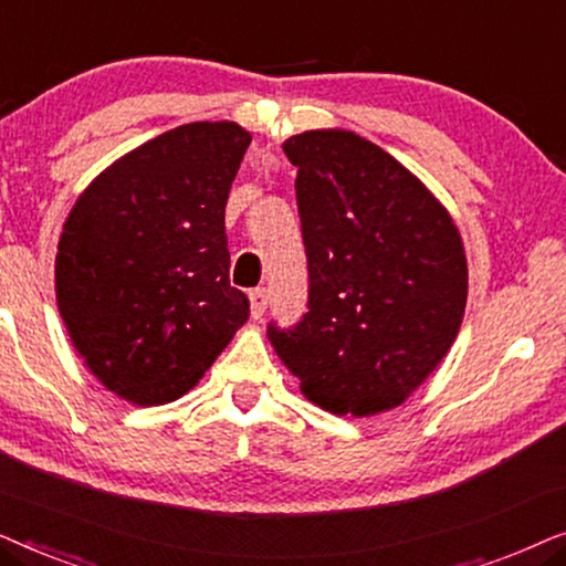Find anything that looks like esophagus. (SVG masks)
I'll list each match as a JSON object with an SVG mask.
<instances>
[{
	"label": "esophagus",
	"instance_id": "obj_1",
	"mask_svg": "<svg viewBox=\"0 0 566 566\" xmlns=\"http://www.w3.org/2000/svg\"><path fill=\"white\" fill-rule=\"evenodd\" d=\"M268 308V291L265 289H254L250 293V312H252V319H260L262 314H265Z\"/></svg>",
	"mask_w": 566,
	"mask_h": 566
}]
</instances>
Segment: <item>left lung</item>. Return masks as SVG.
I'll return each mask as SVG.
<instances>
[{
	"label": "left lung",
	"mask_w": 566,
	"mask_h": 566,
	"mask_svg": "<svg viewBox=\"0 0 566 566\" xmlns=\"http://www.w3.org/2000/svg\"><path fill=\"white\" fill-rule=\"evenodd\" d=\"M308 262V312L268 327L308 401L368 417L399 407L451 350L469 293L467 252L446 206L353 130L291 136Z\"/></svg>",
	"instance_id": "left-lung-1"
}]
</instances>
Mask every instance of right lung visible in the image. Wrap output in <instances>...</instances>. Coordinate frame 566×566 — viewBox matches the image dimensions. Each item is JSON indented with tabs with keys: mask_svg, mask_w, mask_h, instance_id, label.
Listing matches in <instances>:
<instances>
[{
	"mask_svg": "<svg viewBox=\"0 0 566 566\" xmlns=\"http://www.w3.org/2000/svg\"><path fill=\"white\" fill-rule=\"evenodd\" d=\"M252 136L200 120L123 154L64 221L56 304L90 374L130 405L196 386L250 316L223 211Z\"/></svg>",
	"mask_w": 566,
	"mask_h": 566,
	"instance_id": "right-lung-1",
	"label": "right lung"
}]
</instances>
